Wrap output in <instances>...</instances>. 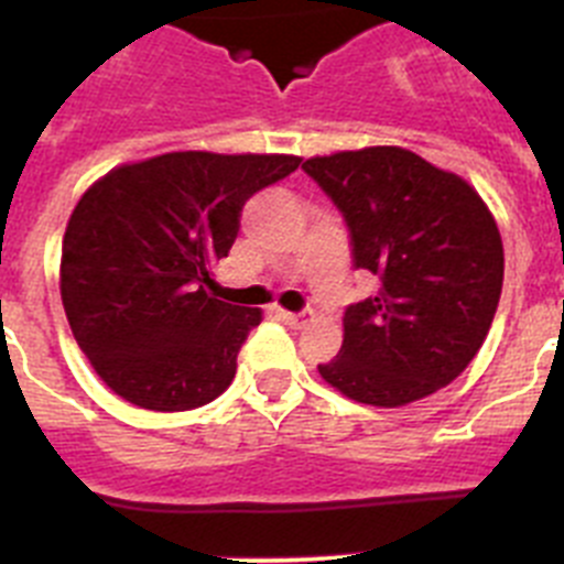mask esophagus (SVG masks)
Returning a JSON list of instances; mask_svg holds the SVG:
<instances>
[{"instance_id":"obj_1","label":"esophagus","mask_w":564,"mask_h":564,"mask_svg":"<svg viewBox=\"0 0 564 564\" xmlns=\"http://www.w3.org/2000/svg\"><path fill=\"white\" fill-rule=\"evenodd\" d=\"M279 318L291 327H305L311 322V313H288V311H279Z\"/></svg>"}]
</instances>
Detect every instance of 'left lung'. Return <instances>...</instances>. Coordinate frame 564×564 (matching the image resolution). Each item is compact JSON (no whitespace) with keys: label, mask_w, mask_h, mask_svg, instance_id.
I'll return each mask as SVG.
<instances>
[{"label":"left lung","mask_w":564,"mask_h":564,"mask_svg":"<svg viewBox=\"0 0 564 564\" xmlns=\"http://www.w3.org/2000/svg\"><path fill=\"white\" fill-rule=\"evenodd\" d=\"M341 212L356 271L376 296L347 307L344 341L318 364L358 403L403 406L455 381L477 356L502 291V239L463 177L401 147L302 163Z\"/></svg>","instance_id":"obj_1"}]
</instances>
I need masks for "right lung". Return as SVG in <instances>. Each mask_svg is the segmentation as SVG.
<instances>
[{"label": "right lung", "mask_w": 564, "mask_h": 564, "mask_svg": "<svg viewBox=\"0 0 564 564\" xmlns=\"http://www.w3.org/2000/svg\"><path fill=\"white\" fill-rule=\"evenodd\" d=\"M293 154L169 152L89 186L62 246L69 330L109 390L186 412L228 390L257 307L208 293L253 194L296 172Z\"/></svg>", "instance_id": "add662e5"}]
</instances>
